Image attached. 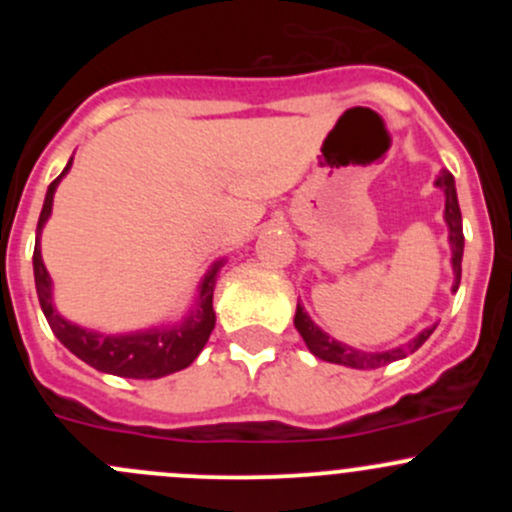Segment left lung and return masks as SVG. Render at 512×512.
I'll use <instances>...</instances> for the list:
<instances>
[{
  "label": "left lung",
  "mask_w": 512,
  "mask_h": 512,
  "mask_svg": "<svg viewBox=\"0 0 512 512\" xmlns=\"http://www.w3.org/2000/svg\"><path fill=\"white\" fill-rule=\"evenodd\" d=\"M438 188L446 193V223L451 230V250H453V272H456V282H453V292L461 285V260H463V227H461V208H458L456 198V183H453V175L448 170H441V175L436 178ZM294 327L302 334L304 344L309 347V352L324 361H332V364L352 366V369H379V366L391 364L396 359H404V356L414 354L423 342L433 334V329H423L416 339H411L409 347H396L389 352H361V349L347 347V344L337 342V339L327 337L312 319L307 317L302 307L297 304V314H294Z\"/></svg>",
  "instance_id": "8db88e82"
}]
</instances>
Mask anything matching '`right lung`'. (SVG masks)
<instances>
[{
    "instance_id": "1",
    "label": "right lung",
    "mask_w": 512,
    "mask_h": 512,
    "mask_svg": "<svg viewBox=\"0 0 512 512\" xmlns=\"http://www.w3.org/2000/svg\"><path fill=\"white\" fill-rule=\"evenodd\" d=\"M64 173L49 185L46 190L44 208H41L39 225H36V235H41L46 218L51 215V203H54V190ZM218 265L205 275L203 285H200L198 304L193 312L185 317V322L175 324L168 329H151V332H138L126 334V337H106V334L89 332L76 324L66 322L59 317V312L51 304V280L46 272L44 262H41L39 250V237L34 245V280H36V294H39L41 312H44L46 322H49L51 332L59 337V342L69 349L71 354L79 356L89 366L98 371H106L113 376H128V379H158V376L173 374V371L185 369L195 361V356L203 352L205 342H208L210 332L215 327V312H213V289L215 277H218Z\"/></svg>"
}]
</instances>
